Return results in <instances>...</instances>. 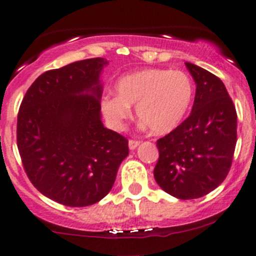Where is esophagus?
I'll use <instances>...</instances> for the list:
<instances>
[{
    "label": "esophagus",
    "mask_w": 256,
    "mask_h": 256,
    "mask_svg": "<svg viewBox=\"0 0 256 256\" xmlns=\"http://www.w3.org/2000/svg\"><path fill=\"white\" fill-rule=\"evenodd\" d=\"M140 144V142L139 140H134V139H130L129 140V142H128V145H129V149L130 150H134V149H136V148H138V145Z\"/></svg>",
    "instance_id": "1"
}]
</instances>
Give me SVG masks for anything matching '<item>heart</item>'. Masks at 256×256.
<instances>
[{
  "label": "heart",
  "instance_id": "b5f03b06",
  "mask_svg": "<svg viewBox=\"0 0 256 256\" xmlns=\"http://www.w3.org/2000/svg\"><path fill=\"white\" fill-rule=\"evenodd\" d=\"M117 95L104 96L101 108L110 124L122 129L132 116L130 106L155 134H166L180 126L193 102L194 85L182 70L146 68L120 76Z\"/></svg>",
  "mask_w": 256,
  "mask_h": 256
}]
</instances>
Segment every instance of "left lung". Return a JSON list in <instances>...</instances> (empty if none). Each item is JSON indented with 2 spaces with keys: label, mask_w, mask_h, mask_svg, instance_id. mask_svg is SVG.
<instances>
[{
  "label": "left lung",
  "mask_w": 256,
  "mask_h": 256,
  "mask_svg": "<svg viewBox=\"0 0 256 256\" xmlns=\"http://www.w3.org/2000/svg\"><path fill=\"white\" fill-rule=\"evenodd\" d=\"M196 84L190 114L158 139L154 177L166 193L196 199L217 188L230 172L237 142V112L215 74L186 62Z\"/></svg>",
  "instance_id": "obj_1"
}]
</instances>
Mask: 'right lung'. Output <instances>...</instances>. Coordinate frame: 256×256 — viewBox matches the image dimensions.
<instances>
[{
	"label": "right lung",
	"mask_w": 256,
	"mask_h": 256,
	"mask_svg": "<svg viewBox=\"0 0 256 256\" xmlns=\"http://www.w3.org/2000/svg\"><path fill=\"white\" fill-rule=\"evenodd\" d=\"M105 58L42 73L22 101L17 145L32 186L54 202L83 208L111 190L128 140L101 122Z\"/></svg>",
	"instance_id": "obj_1"
}]
</instances>
